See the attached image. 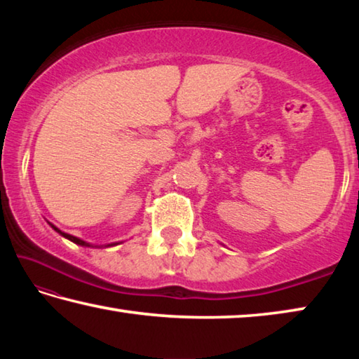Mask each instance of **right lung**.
<instances>
[{
    "mask_svg": "<svg viewBox=\"0 0 359 359\" xmlns=\"http://www.w3.org/2000/svg\"><path fill=\"white\" fill-rule=\"evenodd\" d=\"M47 223L50 224V226H52L53 229H55L60 236H63L65 239L74 242V244H77V245H82V247H95V248H106V247H114V245H118V244H120V242H111V244H106V245H93V244H90V242H85V241H82V239L76 238V236H71V234H68V233H65V231L58 229V228L55 226V224L50 223V222H47Z\"/></svg>",
    "mask_w": 359,
    "mask_h": 359,
    "instance_id": "right-lung-1",
    "label": "right lung"
}]
</instances>
